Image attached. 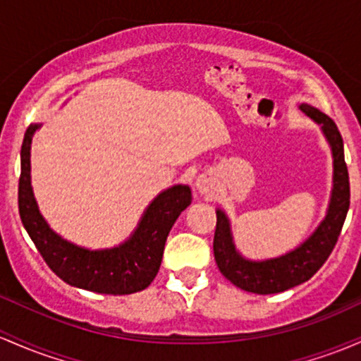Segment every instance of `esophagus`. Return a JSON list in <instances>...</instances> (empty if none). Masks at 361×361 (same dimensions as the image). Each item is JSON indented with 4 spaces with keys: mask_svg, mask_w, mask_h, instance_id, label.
Here are the masks:
<instances>
[{
    "mask_svg": "<svg viewBox=\"0 0 361 361\" xmlns=\"http://www.w3.org/2000/svg\"><path fill=\"white\" fill-rule=\"evenodd\" d=\"M195 187L200 193H211L214 190V183H212L211 176H207V174H200V176L197 178Z\"/></svg>",
    "mask_w": 361,
    "mask_h": 361,
    "instance_id": "esophagus-1",
    "label": "esophagus"
}]
</instances>
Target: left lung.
<instances>
[{
  "label": "left lung",
  "mask_w": 361,
  "mask_h": 361,
  "mask_svg": "<svg viewBox=\"0 0 361 361\" xmlns=\"http://www.w3.org/2000/svg\"><path fill=\"white\" fill-rule=\"evenodd\" d=\"M300 109L307 116L322 126L334 159V174H332L331 202L326 217L319 228L305 240L300 247L286 255L269 260H248L236 252L233 243L231 228L226 214L217 209L216 233H214V259L217 267L226 279L235 286L257 295H272V293L286 291L310 279L322 267L334 250L339 238L348 209H350V176H348L346 162H344L343 137L336 123L310 104H302Z\"/></svg>",
  "instance_id": "left-lung-1"
}]
</instances>
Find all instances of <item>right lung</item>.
Wrapping results in <instances>:
<instances>
[{
    "label": "right lung",
    "instance_id": "add662e5",
    "mask_svg": "<svg viewBox=\"0 0 361 361\" xmlns=\"http://www.w3.org/2000/svg\"><path fill=\"white\" fill-rule=\"evenodd\" d=\"M30 125L23 137L22 173L18 181V211L35 248L51 271L70 286L102 293L132 295L149 286L161 267L164 243L174 221L192 204V190L174 185L156 197L133 235L120 247L108 250H87L63 240L41 216L30 187V144L35 130Z\"/></svg>",
    "mask_w": 361,
    "mask_h": 361
}]
</instances>
